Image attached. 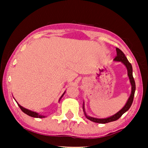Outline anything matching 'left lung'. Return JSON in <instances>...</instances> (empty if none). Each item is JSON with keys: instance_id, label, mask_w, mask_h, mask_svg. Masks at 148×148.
Listing matches in <instances>:
<instances>
[{"instance_id": "obj_1", "label": "left lung", "mask_w": 148, "mask_h": 148, "mask_svg": "<svg viewBox=\"0 0 148 148\" xmlns=\"http://www.w3.org/2000/svg\"><path fill=\"white\" fill-rule=\"evenodd\" d=\"M116 56H115V58H114V60L115 61H121L122 62L123 64L126 66V67L127 69V71H128V76L129 77V79H130V82L131 84V96L129 97V98L128 99V101L125 104V106L123 107V108L121 109V110L115 114L113 116L108 117L107 119H96V118H94V117H91L88 116L85 112V115H86V118L90 120L91 121H93V122L95 123H102V124H104V123H110V122H112V121H115L120 118V117L122 116V115L124 114L125 112H127V110L130 108V107L132 104L133 101V98H134V95H135V82L134 80V78L133 77V69H132V65L128 61L127 58L126 56H125V54L123 53L122 50H121L119 48H116ZM83 108H84V106H83Z\"/></svg>"}]
</instances>
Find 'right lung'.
<instances>
[{
	"instance_id": "right-lung-1",
	"label": "right lung",
	"mask_w": 148,
	"mask_h": 148,
	"mask_svg": "<svg viewBox=\"0 0 148 148\" xmlns=\"http://www.w3.org/2000/svg\"><path fill=\"white\" fill-rule=\"evenodd\" d=\"M63 94H62V96H63ZM62 96L60 97V98H62ZM17 104H18V106H19V108H21V110L23 111V112H24V113H25L26 114H27V115H29V116H32V117H35V118H44V117H45L44 116H42V115H40V114H38V113H36V112H33V111H31V110H27V109H26V108H23V107H22L21 106H20V105L18 104L17 103Z\"/></svg>"
}]
</instances>
